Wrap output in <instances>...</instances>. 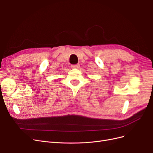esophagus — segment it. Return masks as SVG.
I'll list each match as a JSON object with an SVG mask.
<instances>
[{"mask_svg": "<svg viewBox=\"0 0 153 153\" xmlns=\"http://www.w3.org/2000/svg\"><path fill=\"white\" fill-rule=\"evenodd\" d=\"M71 68L73 69H78L80 68V64H72L71 66Z\"/></svg>", "mask_w": 153, "mask_h": 153, "instance_id": "1", "label": "esophagus"}]
</instances>
